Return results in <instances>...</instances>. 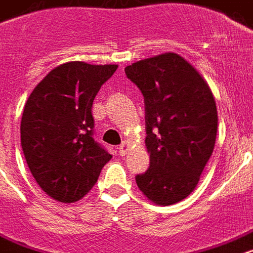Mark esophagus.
I'll use <instances>...</instances> for the list:
<instances>
[{"mask_svg": "<svg viewBox=\"0 0 253 253\" xmlns=\"http://www.w3.org/2000/svg\"><path fill=\"white\" fill-rule=\"evenodd\" d=\"M128 149H130V143H128V141H123L122 142V145L119 146V154L126 155Z\"/></svg>", "mask_w": 253, "mask_h": 253, "instance_id": "34e87169", "label": "esophagus"}]
</instances>
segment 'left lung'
Returning <instances> with one entry per match:
<instances>
[{"mask_svg": "<svg viewBox=\"0 0 253 253\" xmlns=\"http://www.w3.org/2000/svg\"><path fill=\"white\" fill-rule=\"evenodd\" d=\"M125 72L145 98L150 166L136 174V185L157 205L179 203L197 186L213 153L218 121L212 91L193 65L171 52Z\"/></svg>", "mask_w": 253, "mask_h": 253, "instance_id": "obj_1", "label": "left lung"}]
</instances>
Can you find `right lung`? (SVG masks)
Instances as JSON below:
<instances>
[{"mask_svg": "<svg viewBox=\"0 0 253 253\" xmlns=\"http://www.w3.org/2000/svg\"><path fill=\"white\" fill-rule=\"evenodd\" d=\"M118 65L69 61L52 69L29 95L21 146L32 175L49 197L75 203L111 160L93 139L92 103Z\"/></svg>", "mask_w": 253, "mask_h": 253, "instance_id": "obj_1", "label": "right lung"}]
</instances>
